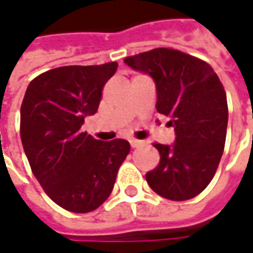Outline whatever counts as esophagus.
<instances>
[{
    "instance_id": "esophagus-1",
    "label": "esophagus",
    "mask_w": 253,
    "mask_h": 253,
    "mask_svg": "<svg viewBox=\"0 0 253 253\" xmlns=\"http://www.w3.org/2000/svg\"><path fill=\"white\" fill-rule=\"evenodd\" d=\"M129 143H131L132 148H138L139 145H142V141H138V139H135V138H131V139H129Z\"/></svg>"
}]
</instances>
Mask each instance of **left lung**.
Here are the masks:
<instances>
[{"label":"left lung","instance_id":"8db88e82","mask_svg":"<svg viewBox=\"0 0 253 253\" xmlns=\"http://www.w3.org/2000/svg\"><path fill=\"white\" fill-rule=\"evenodd\" d=\"M124 62L155 80L156 110L169 117L176 132L173 145L153 143L161 161L146 173L148 184L173 201L199 196L217 171L227 136L228 104L218 76L207 62L168 47Z\"/></svg>","mask_w":253,"mask_h":253}]
</instances>
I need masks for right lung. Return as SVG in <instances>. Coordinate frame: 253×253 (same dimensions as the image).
I'll list each match as a JSON object with an SVG mask.
<instances>
[{
  "mask_svg": "<svg viewBox=\"0 0 253 253\" xmlns=\"http://www.w3.org/2000/svg\"><path fill=\"white\" fill-rule=\"evenodd\" d=\"M118 63L63 66L29 83L21 105V141L32 173L62 209L90 212L110 197L129 153L125 139L98 141L82 131Z\"/></svg>",
  "mask_w": 253,
  "mask_h": 253,
  "instance_id": "1",
  "label": "right lung"
}]
</instances>
